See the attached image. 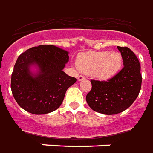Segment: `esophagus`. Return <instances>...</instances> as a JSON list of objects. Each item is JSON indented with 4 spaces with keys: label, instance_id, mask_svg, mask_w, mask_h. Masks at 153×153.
<instances>
[{
    "label": "esophagus",
    "instance_id": "1",
    "mask_svg": "<svg viewBox=\"0 0 153 153\" xmlns=\"http://www.w3.org/2000/svg\"><path fill=\"white\" fill-rule=\"evenodd\" d=\"M85 79H86V77L83 76V75H79V76L78 77V80H79V81H82V80Z\"/></svg>",
    "mask_w": 153,
    "mask_h": 153
}]
</instances>
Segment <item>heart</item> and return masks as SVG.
<instances>
[{
	"label": "heart",
	"instance_id": "heart-1",
	"mask_svg": "<svg viewBox=\"0 0 153 153\" xmlns=\"http://www.w3.org/2000/svg\"><path fill=\"white\" fill-rule=\"evenodd\" d=\"M77 67L84 73L107 80L115 76L122 67V57L118 52L88 51L77 58Z\"/></svg>",
	"mask_w": 153,
	"mask_h": 153
}]
</instances>
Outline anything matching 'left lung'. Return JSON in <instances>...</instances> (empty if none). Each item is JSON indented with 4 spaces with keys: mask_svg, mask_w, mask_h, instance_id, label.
Wrapping results in <instances>:
<instances>
[{
    "mask_svg": "<svg viewBox=\"0 0 153 153\" xmlns=\"http://www.w3.org/2000/svg\"><path fill=\"white\" fill-rule=\"evenodd\" d=\"M124 67L108 81L91 80L92 89L86 95L89 106L94 111L113 115L128 109L137 98L142 77L137 57L127 47H117Z\"/></svg>",
    "mask_w": 153,
    "mask_h": 153,
    "instance_id": "left-lung-1",
    "label": "left lung"
}]
</instances>
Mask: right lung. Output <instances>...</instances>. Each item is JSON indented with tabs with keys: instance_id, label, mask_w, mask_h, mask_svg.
Instances as JSON below:
<instances>
[{
	"instance_id": "obj_1",
	"label": "right lung",
	"mask_w": 153,
	"mask_h": 153,
	"mask_svg": "<svg viewBox=\"0 0 153 153\" xmlns=\"http://www.w3.org/2000/svg\"><path fill=\"white\" fill-rule=\"evenodd\" d=\"M69 52L54 45L27 49L14 66L11 89L22 109L33 114H46L61 105L66 91L77 79L62 70L69 61ZM32 66L37 71H31Z\"/></svg>"
}]
</instances>
